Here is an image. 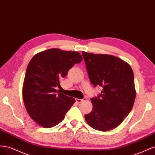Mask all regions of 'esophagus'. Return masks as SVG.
Returning a JSON list of instances; mask_svg holds the SVG:
<instances>
[{
	"mask_svg": "<svg viewBox=\"0 0 155 155\" xmlns=\"http://www.w3.org/2000/svg\"><path fill=\"white\" fill-rule=\"evenodd\" d=\"M86 100V97H84L83 99H76V102L78 103V104H80L82 101H85Z\"/></svg>",
	"mask_w": 155,
	"mask_h": 155,
	"instance_id": "1",
	"label": "esophagus"
}]
</instances>
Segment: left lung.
<instances>
[{
  "instance_id": "1",
  "label": "left lung",
  "mask_w": 155,
  "mask_h": 155,
  "mask_svg": "<svg viewBox=\"0 0 155 155\" xmlns=\"http://www.w3.org/2000/svg\"><path fill=\"white\" fill-rule=\"evenodd\" d=\"M89 79L93 86H100L97 97L91 98L93 108L85 115L91 127L100 131L116 128L133 107L136 91L130 65L114 55L82 52Z\"/></svg>"
}]
</instances>
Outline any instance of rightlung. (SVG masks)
Instances as JSON below:
<instances>
[{
    "instance_id": "add662e5",
    "label": "right lung",
    "mask_w": 155,
    "mask_h": 155,
    "mask_svg": "<svg viewBox=\"0 0 155 155\" xmlns=\"http://www.w3.org/2000/svg\"><path fill=\"white\" fill-rule=\"evenodd\" d=\"M78 51L51 48L35 54L28 65L22 87L28 113L40 126L51 128L64 120L75 99L58 90L60 81L75 64L81 63Z\"/></svg>"
}]
</instances>
